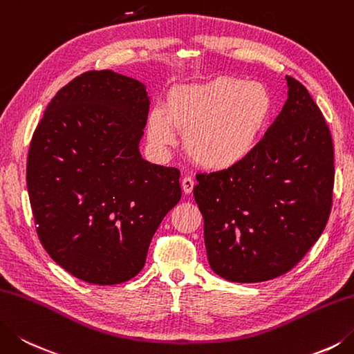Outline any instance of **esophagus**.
Instances as JSON below:
<instances>
[{
  "label": "esophagus",
  "instance_id": "34e87169",
  "mask_svg": "<svg viewBox=\"0 0 354 354\" xmlns=\"http://www.w3.org/2000/svg\"><path fill=\"white\" fill-rule=\"evenodd\" d=\"M194 180H192L191 177H183L182 178V189L185 194H191L192 189H194Z\"/></svg>",
  "mask_w": 354,
  "mask_h": 354
}]
</instances>
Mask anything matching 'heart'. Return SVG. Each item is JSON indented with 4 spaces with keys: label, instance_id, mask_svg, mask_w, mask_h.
<instances>
[{
    "label": "heart",
    "instance_id": "1",
    "mask_svg": "<svg viewBox=\"0 0 354 354\" xmlns=\"http://www.w3.org/2000/svg\"><path fill=\"white\" fill-rule=\"evenodd\" d=\"M272 112L263 84L240 78H217L180 88L168 108H154L148 118L151 142L165 148L185 134V149L206 169H228L256 149Z\"/></svg>",
    "mask_w": 354,
    "mask_h": 354
}]
</instances>
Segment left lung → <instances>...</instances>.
<instances>
[{"label": "left lung", "instance_id": "left-lung-1", "mask_svg": "<svg viewBox=\"0 0 354 354\" xmlns=\"http://www.w3.org/2000/svg\"><path fill=\"white\" fill-rule=\"evenodd\" d=\"M288 98L252 154L232 168L198 174L212 271L230 282H265L301 262L328 222L335 149L315 100L286 75Z\"/></svg>", "mask_w": 354, "mask_h": 354}]
</instances>
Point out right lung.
I'll list each match as a JSON object with an SVG mask.
<instances>
[{
    "mask_svg": "<svg viewBox=\"0 0 354 354\" xmlns=\"http://www.w3.org/2000/svg\"><path fill=\"white\" fill-rule=\"evenodd\" d=\"M148 112L138 80L89 71L57 92L33 132L26 180L38 237L80 281L115 285L137 276L182 197L180 171L140 154Z\"/></svg>",
    "mask_w": 354,
    "mask_h": 354,
    "instance_id": "obj_1",
    "label": "right lung"
}]
</instances>
